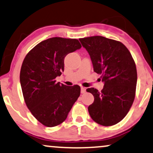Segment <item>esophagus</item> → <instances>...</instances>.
Here are the masks:
<instances>
[{
  "label": "esophagus",
  "instance_id": "esophagus-1",
  "mask_svg": "<svg viewBox=\"0 0 153 153\" xmlns=\"http://www.w3.org/2000/svg\"><path fill=\"white\" fill-rule=\"evenodd\" d=\"M85 91H86V88H85V87H81V93L84 94L85 93Z\"/></svg>",
  "mask_w": 153,
  "mask_h": 153
}]
</instances>
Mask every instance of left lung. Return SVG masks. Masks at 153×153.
I'll list each match as a JSON object with an SVG mask.
<instances>
[{"instance_id":"obj_1","label":"left lung","mask_w":153,"mask_h":153,"mask_svg":"<svg viewBox=\"0 0 153 153\" xmlns=\"http://www.w3.org/2000/svg\"><path fill=\"white\" fill-rule=\"evenodd\" d=\"M90 56L94 71L101 75V91L88 88L94 101L88 107L91 119L108 127L120 122L133 104L137 82L135 62L125 45L103 36L80 38Z\"/></svg>"}]
</instances>
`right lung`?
<instances>
[{
	"label": "right lung",
	"mask_w": 153,
	"mask_h": 153,
	"mask_svg": "<svg viewBox=\"0 0 153 153\" xmlns=\"http://www.w3.org/2000/svg\"><path fill=\"white\" fill-rule=\"evenodd\" d=\"M77 39L54 37L40 42L26 54L20 71L25 103L42 125L55 127L66 119L80 94L79 85L66 86L55 78L64 71V58L81 48Z\"/></svg>",
	"instance_id": "1"
}]
</instances>
